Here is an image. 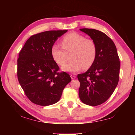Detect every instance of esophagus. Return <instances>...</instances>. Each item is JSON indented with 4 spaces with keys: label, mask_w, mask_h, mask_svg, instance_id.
<instances>
[{
    "label": "esophagus",
    "mask_w": 135,
    "mask_h": 135,
    "mask_svg": "<svg viewBox=\"0 0 135 135\" xmlns=\"http://www.w3.org/2000/svg\"><path fill=\"white\" fill-rule=\"evenodd\" d=\"M70 76H71V79H73V80L74 79H76V76H74V75L71 74Z\"/></svg>",
    "instance_id": "1"
}]
</instances>
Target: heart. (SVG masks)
Listing matches in <instances>:
<instances>
[{"label": "heart", "mask_w": 135, "mask_h": 135, "mask_svg": "<svg viewBox=\"0 0 135 135\" xmlns=\"http://www.w3.org/2000/svg\"><path fill=\"white\" fill-rule=\"evenodd\" d=\"M61 43L66 53H71V61L62 67L64 71L76 73L83 68L88 69L92 67L97 54V46L94 40L72 32L64 36ZM63 50L56 44L51 46V56L55 62L59 65L64 64L66 61V54Z\"/></svg>", "instance_id": "b5f03b06"}]
</instances>
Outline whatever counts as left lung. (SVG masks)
I'll list each match as a JSON object with an SVG mask.
<instances>
[{
    "mask_svg": "<svg viewBox=\"0 0 135 135\" xmlns=\"http://www.w3.org/2000/svg\"><path fill=\"white\" fill-rule=\"evenodd\" d=\"M80 30L89 36L97 46V54L92 67L78 74L80 83L79 98L83 103L97 106L108 99L119 80L120 62L113 41L100 31L91 28Z\"/></svg>",
    "mask_w": 135,
    "mask_h": 135,
    "instance_id": "obj_1",
    "label": "left lung"
}]
</instances>
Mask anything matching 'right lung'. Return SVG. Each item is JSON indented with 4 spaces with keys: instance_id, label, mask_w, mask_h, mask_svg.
<instances>
[{
    "instance_id": "right-lung-1",
    "label": "right lung",
    "mask_w": 135,
    "mask_h": 135,
    "mask_svg": "<svg viewBox=\"0 0 135 135\" xmlns=\"http://www.w3.org/2000/svg\"><path fill=\"white\" fill-rule=\"evenodd\" d=\"M67 30L46 31L31 36L25 43L17 60V76L25 94L33 103L47 106L60 99L62 91L71 81L51 54V46Z\"/></svg>"
}]
</instances>
